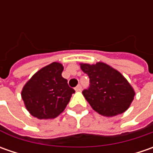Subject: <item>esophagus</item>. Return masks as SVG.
Wrapping results in <instances>:
<instances>
[{"mask_svg":"<svg viewBox=\"0 0 153 153\" xmlns=\"http://www.w3.org/2000/svg\"><path fill=\"white\" fill-rule=\"evenodd\" d=\"M75 89H76V91H81V90H82V85L78 84V85L75 88Z\"/></svg>","mask_w":153,"mask_h":153,"instance_id":"esophagus-1","label":"esophagus"}]
</instances>
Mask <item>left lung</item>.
Segmentation results:
<instances>
[{"label": "left lung", "instance_id": "obj_1", "mask_svg": "<svg viewBox=\"0 0 153 153\" xmlns=\"http://www.w3.org/2000/svg\"><path fill=\"white\" fill-rule=\"evenodd\" d=\"M80 65L82 71L88 74L90 83L82 94L95 111L102 116L113 117L129 107L135 93L119 71L102 62Z\"/></svg>", "mask_w": 153, "mask_h": 153}]
</instances>
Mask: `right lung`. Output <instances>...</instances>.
I'll use <instances>...</instances> for the list:
<instances>
[{"label":"right lung","mask_w":153,"mask_h":153,"mask_svg":"<svg viewBox=\"0 0 153 153\" xmlns=\"http://www.w3.org/2000/svg\"><path fill=\"white\" fill-rule=\"evenodd\" d=\"M64 67L53 62L42 68L24 86L21 96L28 111L39 119L55 118L75 93L62 76Z\"/></svg>","instance_id":"1"}]
</instances>
